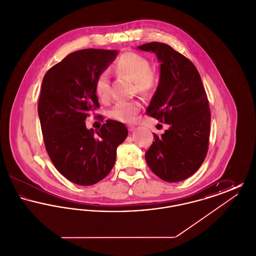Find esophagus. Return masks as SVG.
Wrapping results in <instances>:
<instances>
[{
    "label": "esophagus",
    "instance_id": "1",
    "mask_svg": "<svg viewBox=\"0 0 256 256\" xmlns=\"http://www.w3.org/2000/svg\"><path fill=\"white\" fill-rule=\"evenodd\" d=\"M128 130L132 132H134V130H135V126H128Z\"/></svg>",
    "mask_w": 256,
    "mask_h": 256
}]
</instances>
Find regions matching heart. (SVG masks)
Here are the masks:
<instances>
[{
  "mask_svg": "<svg viewBox=\"0 0 256 256\" xmlns=\"http://www.w3.org/2000/svg\"><path fill=\"white\" fill-rule=\"evenodd\" d=\"M115 71L128 76L134 80V92L144 96H150L158 87L160 76L158 71L150 66V61L143 54L135 52H126L115 62ZM94 90L102 102H108L111 98L110 73L102 71L98 74ZM141 110L138 100L120 102L110 110V117L122 122H134Z\"/></svg>",
  "mask_w": 256,
  "mask_h": 256,
  "instance_id": "heart-1",
  "label": "heart"
}]
</instances>
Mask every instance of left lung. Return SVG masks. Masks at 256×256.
I'll use <instances>...</instances> for the list:
<instances>
[{
    "mask_svg": "<svg viewBox=\"0 0 256 256\" xmlns=\"http://www.w3.org/2000/svg\"><path fill=\"white\" fill-rule=\"evenodd\" d=\"M138 48L156 52L161 62L158 87L146 114L170 124L165 134H154L146 164L165 182H182L206 158L211 120L206 92L193 62L168 44L152 42Z\"/></svg>",
    "mask_w": 256,
    "mask_h": 256,
    "instance_id": "obj_1",
    "label": "left lung"
}]
</instances>
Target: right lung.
Returning a JSON list of instances; mask_svg holds the SVG:
<instances>
[{"instance_id": "right-lung-1", "label": "right lung", "mask_w": 256, "mask_h": 256, "mask_svg": "<svg viewBox=\"0 0 256 256\" xmlns=\"http://www.w3.org/2000/svg\"><path fill=\"white\" fill-rule=\"evenodd\" d=\"M116 56L115 50H80L43 78L37 110L46 150L56 170L78 185H93L110 174L128 134L117 121L108 120L97 132L84 122L100 108L96 78Z\"/></svg>"}]
</instances>
